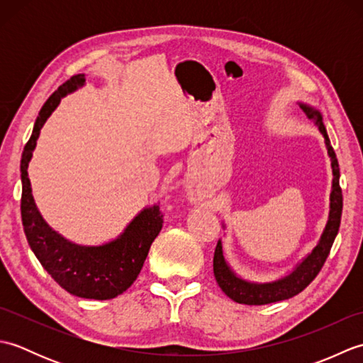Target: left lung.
<instances>
[{"mask_svg": "<svg viewBox=\"0 0 363 363\" xmlns=\"http://www.w3.org/2000/svg\"><path fill=\"white\" fill-rule=\"evenodd\" d=\"M298 106L304 111V113L309 117L318 130L325 138V145L328 150V156L330 159V167H333V187H330L329 195V217L323 234L313 250L306 254L298 264L293 267L290 272L276 277L273 281L257 282L245 279L243 276L238 274L235 269L229 265L225 252V245L220 238L215 248L213 254V274L217 279L220 289L226 293V295L235 301L238 304H248V306H262V304H272L277 301L290 299L299 291H303L307 285H309L315 276L320 273L321 267L329 256L330 246H333L338 228H340V218H342V209H343V196L340 189V169H338V162L335 157V152L330 146L329 137L326 133L325 123H323L321 112L307 103L298 101ZM223 229H226V225L223 223ZM226 235V234H225Z\"/></svg>", "mask_w": 363, "mask_h": 363, "instance_id": "left-lung-1", "label": "left lung"}]
</instances>
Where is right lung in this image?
<instances>
[{
	"label": "right lung",
	"mask_w": 363,
	"mask_h": 363,
	"mask_svg": "<svg viewBox=\"0 0 363 363\" xmlns=\"http://www.w3.org/2000/svg\"><path fill=\"white\" fill-rule=\"evenodd\" d=\"M86 86V74H76L48 98L38 112L33 134L21 154V220L28 243L48 274L70 295L86 299H112L137 279L150 246L162 229L157 204L145 206L126 228L109 242L81 245L54 230L34 201L28 167L40 129L60 99Z\"/></svg>",
	"instance_id": "obj_1"
}]
</instances>
